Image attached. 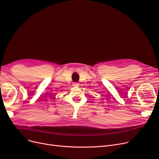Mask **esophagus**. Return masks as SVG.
Instances as JSON below:
<instances>
[{
  "label": "esophagus",
  "instance_id": "34e87169",
  "mask_svg": "<svg viewBox=\"0 0 159 159\" xmlns=\"http://www.w3.org/2000/svg\"><path fill=\"white\" fill-rule=\"evenodd\" d=\"M73 86H75V87H78L79 86V84L78 83V82H73Z\"/></svg>",
  "mask_w": 159,
  "mask_h": 159
}]
</instances>
